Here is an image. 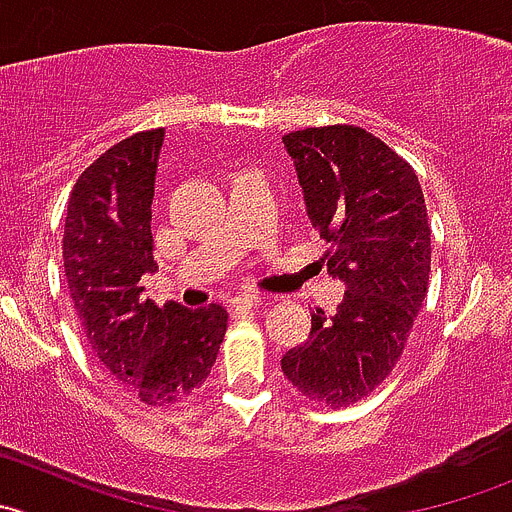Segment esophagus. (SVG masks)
Masks as SVG:
<instances>
[{"instance_id":"esophagus-1","label":"esophagus","mask_w":512,"mask_h":512,"mask_svg":"<svg viewBox=\"0 0 512 512\" xmlns=\"http://www.w3.org/2000/svg\"><path fill=\"white\" fill-rule=\"evenodd\" d=\"M261 304V296L253 294V291H243V294H238L236 299L231 301V306L236 311H243V309H256V306Z\"/></svg>"}]
</instances>
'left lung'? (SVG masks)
Returning a JSON list of instances; mask_svg holds the SVG:
<instances>
[{"instance_id": "1", "label": "left lung", "mask_w": 512, "mask_h": 512, "mask_svg": "<svg viewBox=\"0 0 512 512\" xmlns=\"http://www.w3.org/2000/svg\"><path fill=\"white\" fill-rule=\"evenodd\" d=\"M311 226L329 243L326 269L344 281L337 314H311L309 339L281 359L304 397L347 407L402 357L430 281V223L420 180L387 143L354 125L284 135Z\"/></svg>"}]
</instances>
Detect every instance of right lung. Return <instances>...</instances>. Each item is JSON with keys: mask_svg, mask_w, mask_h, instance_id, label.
Here are the masks:
<instances>
[{"mask_svg": "<svg viewBox=\"0 0 512 512\" xmlns=\"http://www.w3.org/2000/svg\"><path fill=\"white\" fill-rule=\"evenodd\" d=\"M165 130L120 140L77 178L67 201L62 259L92 352L140 402L173 405L201 387L216 364L228 311L145 299L153 259L150 203Z\"/></svg>", "mask_w": 512, "mask_h": 512, "instance_id": "obj_1", "label": "right lung"}]
</instances>
